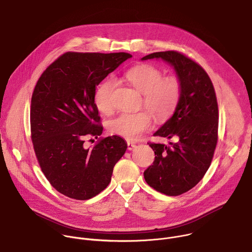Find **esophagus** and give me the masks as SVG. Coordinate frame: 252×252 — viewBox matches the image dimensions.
Masks as SVG:
<instances>
[{
  "label": "esophagus",
  "mask_w": 252,
  "mask_h": 252,
  "mask_svg": "<svg viewBox=\"0 0 252 252\" xmlns=\"http://www.w3.org/2000/svg\"><path fill=\"white\" fill-rule=\"evenodd\" d=\"M135 147H136L135 143H133V142H131V141H127V150H128V151H132Z\"/></svg>",
  "instance_id": "34e87169"
}]
</instances>
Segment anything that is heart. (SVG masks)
Wrapping results in <instances>:
<instances>
[{
  "label": "heart",
  "mask_w": 252,
  "mask_h": 252,
  "mask_svg": "<svg viewBox=\"0 0 252 252\" xmlns=\"http://www.w3.org/2000/svg\"><path fill=\"white\" fill-rule=\"evenodd\" d=\"M161 71L150 64L129 68L125 74L126 80L143 94V103L158 120L168 118L174 111L181 96L182 87L175 77L162 78ZM116 80L107 78L97 87L94 103L99 112L110 113ZM153 115L149 111L124 113L112 120L109 128L112 133L126 139H135L153 125Z\"/></svg>",
  "instance_id": "obj_1"
}]
</instances>
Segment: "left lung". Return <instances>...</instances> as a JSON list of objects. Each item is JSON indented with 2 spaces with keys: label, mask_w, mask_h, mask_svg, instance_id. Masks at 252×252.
I'll return each instance as SVG.
<instances>
[{
  "label": "left lung",
  "mask_w": 252,
  "mask_h": 252,
  "mask_svg": "<svg viewBox=\"0 0 252 252\" xmlns=\"http://www.w3.org/2000/svg\"><path fill=\"white\" fill-rule=\"evenodd\" d=\"M153 59L174 69L182 92L172 116L155 132L177 141L149 143L156 158L143 176L156 190L179 195L195 187L210 165L218 142L219 106L213 85L199 64L174 51L150 54L141 61Z\"/></svg>",
  "instance_id": "left-lung-1"
}]
</instances>
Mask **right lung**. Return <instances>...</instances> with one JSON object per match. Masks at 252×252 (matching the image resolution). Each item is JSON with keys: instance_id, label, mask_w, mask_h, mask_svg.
Returning <instances> with one entry per match:
<instances>
[{"instance_id": "1", "label": "right lung", "mask_w": 252, "mask_h": 252, "mask_svg": "<svg viewBox=\"0 0 252 252\" xmlns=\"http://www.w3.org/2000/svg\"><path fill=\"white\" fill-rule=\"evenodd\" d=\"M132 56L127 53H65L47 67L31 103L33 150L42 171L62 194L92 198L111 182L127 145L119 135L84 147L86 135L102 133L95 88Z\"/></svg>"}]
</instances>
